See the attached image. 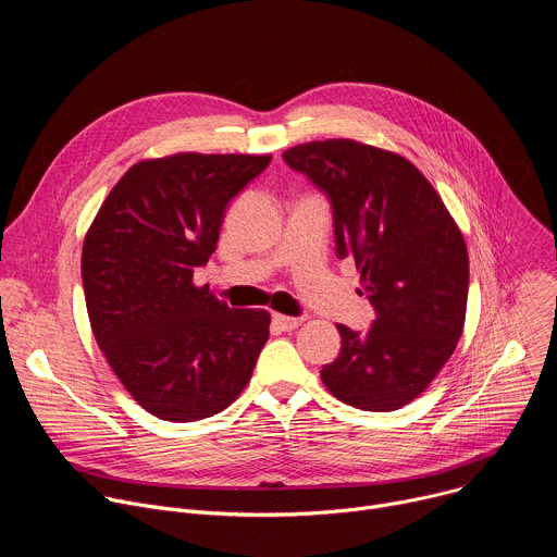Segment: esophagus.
<instances>
[{
  "mask_svg": "<svg viewBox=\"0 0 557 557\" xmlns=\"http://www.w3.org/2000/svg\"><path fill=\"white\" fill-rule=\"evenodd\" d=\"M304 320L301 317H288V314H273V324L280 331H295Z\"/></svg>",
  "mask_w": 557,
  "mask_h": 557,
  "instance_id": "obj_1",
  "label": "esophagus"
}]
</instances>
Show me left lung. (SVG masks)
I'll list each match as a JSON object with an SVG mask.
<instances>
[{
	"label": "left lung",
	"instance_id": "1",
	"mask_svg": "<svg viewBox=\"0 0 557 557\" xmlns=\"http://www.w3.org/2000/svg\"><path fill=\"white\" fill-rule=\"evenodd\" d=\"M282 158L329 198L337 258L355 260L376 312L366 333L337 324L342 352L322 368V381L352 408L399 410L434 381L460 339L469 288L462 235L399 153L331 138Z\"/></svg>",
	"mask_w": 557,
	"mask_h": 557
}]
</instances>
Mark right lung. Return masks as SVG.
<instances>
[{
  "label": "right lung",
  "instance_id": "obj_1",
  "mask_svg": "<svg viewBox=\"0 0 557 557\" xmlns=\"http://www.w3.org/2000/svg\"><path fill=\"white\" fill-rule=\"evenodd\" d=\"M271 156L176 153L134 165L92 222L82 277L92 333L108 363L149 414L213 417L249 383L269 339L260 308H228L194 284L226 205Z\"/></svg>",
  "mask_w": 557,
  "mask_h": 557
}]
</instances>
